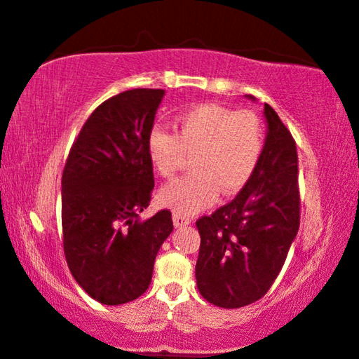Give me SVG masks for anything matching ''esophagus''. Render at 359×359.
<instances>
[{"label": "esophagus", "instance_id": "34e87169", "mask_svg": "<svg viewBox=\"0 0 359 359\" xmlns=\"http://www.w3.org/2000/svg\"><path fill=\"white\" fill-rule=\"evenodd\" d=\"M172 221H174L175 228H182V226H189V224L191 223V219L189 218V216H185V215H182V213H177V211H174Z\"/></svg>", "mask_w": 359, "mask_h": 359}]
</instances>
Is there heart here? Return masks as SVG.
<instances>
[{
	"label": "heart",
	"mask_w": 359,
	"mask_h": 359,
	"mask_svg": "<svg viewBox=\"0 0 359 359\" xmlns=\"http://www.w3.org/2000/svg\"><path fill=\"white\" fill-rule=\"evenodd\" d=\"M265 148V128L252 110L221 104H198L180 112L174 131L154 127L148 158L154 172L172 179L191 156V172L159 191V201L177 213L191 215L213 205L219 190L237 194L252 179Z\"/></svg>",
	"instance_id": "heart-1"
}]
</instances>
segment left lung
<instances>
[{
	"mask_svg": "<svg viewBox=\"0 0 359 359\" xmlns=\"http://www.w3.org/2000/svg\"><path fill=\"white\" fill-rule=\"evenodd\" d=\"M264 115L269 130L252 179L228 205L196 221V286L206 301L224 309L266 294L299 229L296 143L269 104Z\"/></svg>",
	"mask_w": 359,
	"mask_h": 359,
	"instance_id": "obj_1",
	"label": "left lung"
}]
</instances>
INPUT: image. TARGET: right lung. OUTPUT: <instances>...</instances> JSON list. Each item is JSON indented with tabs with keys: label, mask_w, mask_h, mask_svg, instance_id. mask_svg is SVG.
I'll return each instance as SVG.
<instances>
[{
	"label": "right lung",
	"mask_w": 359,
	"mask_h": 359,
	"mask_svg": "<svg viewBox=\"0 0 359 359\" xmlns=\"http://www.w3.org/2000/svg\"><path fill=\"white\" fill-rule=\"evenodd\" d=\"M164 89H130L90 114L62 177L63 249L78 285L100 304L135 301L148 290L172 216L140 213L151 201L148 136Z\"/></svg>",
	"instance_id": "1"
}]
</instances>
